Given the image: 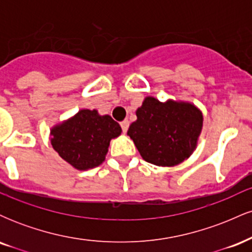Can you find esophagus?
<instances>
[{
  "instance_id": "obj_1",
  "label": "esophagus",
  "mask_w": 252,
  "mask_h": 252,
  "mask_svg": "<svg viewBox=\"0 0 252 252\" xmlns=\"http://www.w3.org/2000/svg\"><path fill=\"white\" fill-rule=\"evenodd\" d=\"M121 126H122L123 132L126 134V130H128V128H129V121L126 120V121H123V122H121Z\"/></svg>"
}]
</instances>
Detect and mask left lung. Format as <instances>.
I'll return each mask as SVG.
<instances>
[{"instance_id": "8db88e82", "label": "left lung", "mask_w": 252, "mask_h": 252, "mask_svg": "<svg viewBox=\"0 0 252 252\" xmlns=\"http://www.w3.org/2000/svg\"><path fill=\"white\" fill-rule=\"evenodd\" d=\"M137 120L128 136L144 161L158 167H174L193 154L202 130L201 110L186 100L160 102L147 96L136 110Z\"/></svg>"}]
</instances>
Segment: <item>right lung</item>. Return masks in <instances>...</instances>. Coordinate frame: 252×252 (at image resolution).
I'll return each mask as SVG.
<instances>
[{"label":"right lung","instance_id":"right-lung-1","mask_svg":"<svg viewBox=\"0 0 252 252\" xmlns=\"http://www.w3.org/2000/svg\"><path fill=\"white\" fill-rule=\"evenodd\" d=\"M121 132L122 128L111 116L99 115L96 109H82L52 126L50 141L63 161L77 170H88L104 162L110 141Z\"/></svg>","mask_w":252,"mask_h":252}]
</instances>
